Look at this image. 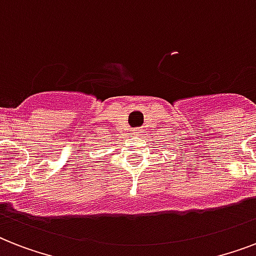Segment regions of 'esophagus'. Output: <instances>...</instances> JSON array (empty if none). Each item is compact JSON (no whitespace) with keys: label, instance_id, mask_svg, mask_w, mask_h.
<instances>
[{"label":"esophagus","instance_id":"1","mask_svg":"<svg viewBox=\"0 0 256 256\" xmlns=\"http://www.w3.org/2000/svg\"><path fill=\"white\" fill-rule=\"evenodd\" d=\"M132 132H134L132 134H136V136H140V134L144 132V130H142V128H134Z\"/></svg>","mask_w":256,"mask_h":256}]
</instances>
